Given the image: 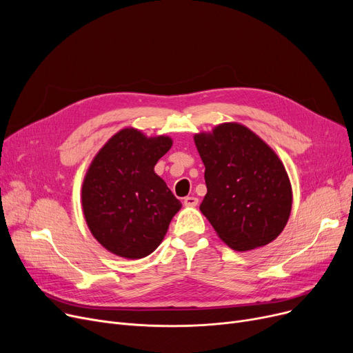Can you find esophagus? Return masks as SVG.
Listing matches in <instances>:
<instances>
[{
	"label": "esophagus",
	"mask_w": 353,
	"mask_h": 353,
	"mask_svg": "<svg viewBox=\"0 0 353 353\" xmlns=\"http://www.w3.org/2000/svg\"><path fill=\"white\" fill-rule=\"evenodd\" d=\"M197 205H199V199H197V197H194V196L184 197V206L194 208V206H197Z\"/></svg>",
	"instance_id": "obj_1"
}]
</instances>
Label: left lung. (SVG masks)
Returning <instances> with one entry per match:
<instances>
[{"instance_id":"left-lung-1","label":"left lung","mask_w":353,"mask_h":353,"mask_svg":"<svg viewBox=\"0 0 353 353\" xmlns=\"http://www.w3.org/2000/svg\"><path fill=\"white\" fill-rule=\"evenodd\" d=\"M205 164L208 193L200 210L237 252L262 248L285 229L292 186L285 165L252 130L223 123L194 136Z\"/></svg>"}]
</instances>
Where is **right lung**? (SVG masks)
<instances>
[{
    "instance_id": "obj_1",
    "label": "right lung",
    "mask_w": 353,
    "mask_h": 353,
    "mask_svg": "<svg viewBox=\"0 0 353 353\" xmlns=\"http://www.w3.org/2000/svg\"><path fill=\"white\" fill-rule=\"evenodd\" d=\"M172 144L167 136L123 128L92 159L83 181V212L90 232L108 252L141 259L161 243L181 208L154 173Z\"/></svg>"
}]
</instances>
